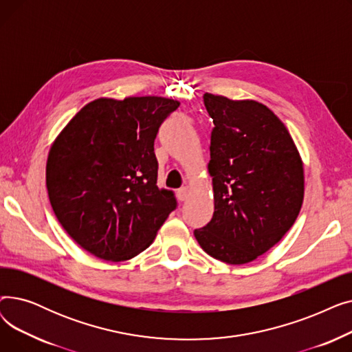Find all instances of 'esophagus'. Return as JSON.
I'll list each match as a JSON object with an SVG mask.
<instances>
[{
	"instance_id": "34e87169",
	"label": "esophagus",
	"mask_w": 352,
	"mask_h": 352,
	"mask_svg": "<svg viewBox=\"0 0 352 352\" xmlns=\"http://www.w3.org/2000/svg\"><path fill=\"white\" fill-rule=\"evenodd\" d=\"M177 194H178V199L179 201H186L188 198V195H190V191H188L187 187H182L181 190H178Z\"/></svg>"
}]
</instances>
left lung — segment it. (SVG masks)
<instances>
[{"label": "left lung", "mask_w": 352, "mask_h": 352, "mask_svg": "<svg viewBox=\"0 0 352 352\" xmlns=\"http://www.w3.org/2000/svg\"><path fill=\"white\" fill-rule=\"evenodd\" d=\"M214 121L208 173L214 215L194 231L215 260L241 265L265 254L289 231L304 199V166L284 122L254 100L206 92Z\"/></svg>", "instance_id": "left-lung-1"}]
</instances>
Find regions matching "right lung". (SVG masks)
Wrapping results in <instances>:
<instances>
[{
    "label": "right lung",
    "mask_w": 352,
    "mask_h": 352,
    "mask_svg": "<svg viewBox=\"0 0 352 352\" xmlns=\"http://www.w3.org/2000/svg\"><path fill=\"white\" fill-rule=\"evenodd\" d=\"M178 107L164 97L98 98L54 140L45 170L51 207L89 254L131 260L153 244L175 210L173 191L157 187L154 140Z\"/></svg>",
    "instance_id": "obj_1"
}]
</instances>
